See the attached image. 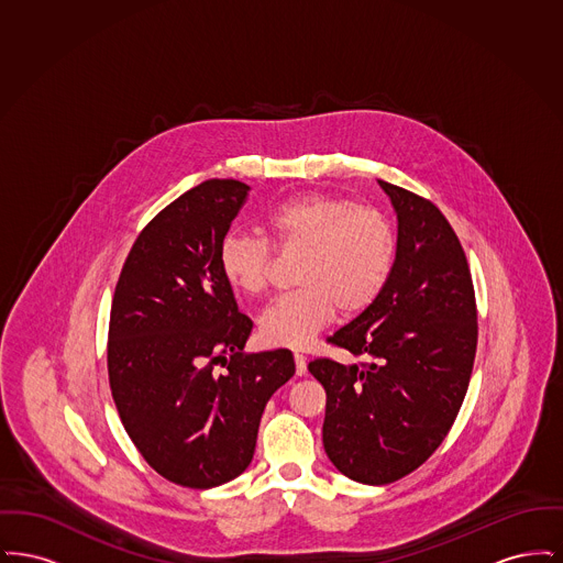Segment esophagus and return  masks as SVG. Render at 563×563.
I'll use <instances>...</instances> for the list:
<instances>
[{
    "label": "esophagus",
    "instance_id": "esophagus-1",
    "mask_svg": "<svg viewBox=\"0 0 563 563\" xmlns=\"http://www.w3.org/2000/svg\"><path fill=\"white\" fill-rule=\"evenodd\" d=\"M295 374L297 375H306L308 372V367H306V356L303 354H299V352H295Z\"/></svg>",
    "mask_w": 563,
    "mask_h": 563
}]
</instances>
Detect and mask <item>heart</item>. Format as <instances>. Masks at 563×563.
<instances>
[{
  "label": "heart",
  "instance_id": "obj_1",
  "mask_svg": "<svg viewBox=\"0 0 563 563\" xmlns=\"http://www.w3.org/2000/svg\"><path fill=\"white\" fill-rule=\"evenodd\" d=\"M264 230L285 253L301 251L297 283L301 289L274 299L260 317L266 344L301 349L344 314L365 312L386 289L397 257L390 219L372 205L306 191L274 207ZM272 246L260 234L230 232L219 244V269L228 285L246 297L268 289Z\"/></svg>",
  "mask_w": 563,
  "mask_h": 563
}]
</instances>
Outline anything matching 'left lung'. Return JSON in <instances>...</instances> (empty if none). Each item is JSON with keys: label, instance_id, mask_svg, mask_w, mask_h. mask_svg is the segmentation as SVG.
I'll return each mask as SVG.
<instances>
[{"label": "left lung", "instance_id": "8db88e82", "mask_svg": "<svg viewBox=\"0 0 563 563\" xmlns=\"http://www.w3.org/2000/svg\"><path fill=\"white\" fill-rule=\"evenodd\" d=\"M399 217L386 289L327 342L354 365L314 358L327 393L322 445L350 479L399 482L443 443L477 352L473 276L454 228L429 198L379 181Z\"/></svg>", "mask_w": 563, "mask_h": 563}]
</instances>
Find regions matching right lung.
Instances as JSON below:
<instances>
[{
  "mask_svg": "<svg viewBox=\"0 0 563 563\" xmlns=\"http://www.w3.org/2000/svg\"><path fill=\"white\" fill-rule=\"evenodd\" d=\"M249 186L209 179L136 236L111 301V397L134 448L168 482L209 489L251 464L269 397L291 379L285 349L242 352L253 322L219 269Z\"/></svg>",
  "mask_w": 563,
  "mask_h": 563,
  "instance_id": "add662e5",
  "label": "right lung"
}]
</instances>
